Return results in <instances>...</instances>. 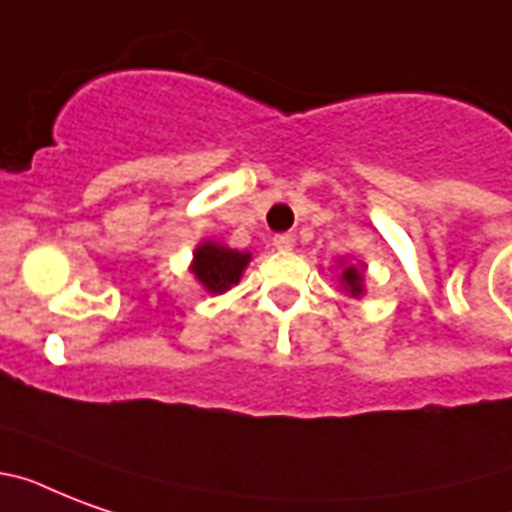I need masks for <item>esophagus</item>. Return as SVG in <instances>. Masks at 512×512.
Segmentation results:
<instances>
[{
    "instance_id": "esophagus-1",
    "label": "esophagus",
    "mask_w": 512,
    "mask_h": 512,
    "mask_svg": "<svg viewBox=\"0 0 512 512\" xmlns=\"http://www.w3.org/2000/svg\"><path fill=\"white\" fill-rule=\"evenodd\" d=\"M297 239L292 236V233H276L273 236V247L279 249V252H289V249H295Z\"/></svg>"
}]
</instances>
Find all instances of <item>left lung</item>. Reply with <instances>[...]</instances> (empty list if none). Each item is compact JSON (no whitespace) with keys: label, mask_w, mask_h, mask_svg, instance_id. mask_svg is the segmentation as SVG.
Instances as JSON below:
<instances>
[{"label":"left lung","mask_w":512,"mask_h":512,"mask_svg":"<svg viewBox=\"0 0 512 512\" xmlns=\"http://www.w3.org/2000/svg\"><path fill=\"white\" fill-rule=\"evenodd\" d=\"M342 281H345V287L350 289V295H361V292H364V289H361V271L353 268V265L342 271Z\"/></svg>","instance_id":"8db88e82"}]
</instances>
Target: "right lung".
Segmentation results:
<instances>
[{"mask_svg":"<svg viewBox=\"0 0 512 512\" xmlns=\"http://www.w3.org/2000/svg\"><path fill=\"white\" fill-rule=\"evenodd\" d=\"M247 263L249 252H236V249L217 247V244L207 241L193 255V273L209 292L217 295V292L231 289V284H239L241 271Z\"/></svg>","mask_w":512,"mask_h":512,"instance_id":"1","label":"right lung"}]
</instances>
